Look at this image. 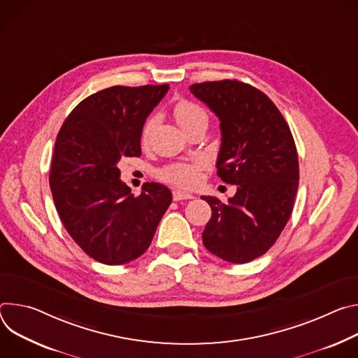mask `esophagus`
Listing matches in <instances>:
<instances>
[{"label": "esophagus", "mask_w": 358, "mask_h": 358, "mask_svg": "<svg viewBox=\"0 0 358 358\" xmlns=\"http://www.w3.org/2000/svg\"><path fill=\"white\" fill-rule=\"evenodd\" d=\"M192 194L187 193V192H183V190H179V189H175L173 190V201H186V199H192Z\"/></svg>", "instance_id": "1"}]
</instances>
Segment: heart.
Returning <instances> with one entry per match:
<instances>
[{"mask_svg":"<svg viewBox=\"0 0 358 358\" xmlns=\"http://www.w3.org/2000/svg\"><path fill=\"white\" fill-rule=\"evenodd\" d=\"M173 115L179 127L186 132L192 127L197 124H208V113L206 110L194 102L182 99L175 103L173 106ZM155 125V117H149L142 128L141 139L143 143L148 142L149 134ZM202 171L201 162H178L165 166L164 169L159 171V178L165 182H171L179 186H193L197 180H199Z\"/></svg>","mask_w":358,"mask_h":358,"instance_id":"obj_1","label":"heart"}]
</instances>
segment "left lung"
Wrapping results in <instances>:
<instances>
[{
  "mask_svg": "<svg viewBox=\"0 0 358 358\" xmlns=\"http://www.w3.org/2000/svg\"><path fill=\"white\" fill-rule=\"evenodd\" d=\"M190 92L219 117L217 176L237 185L226 203L202 196L212 209L203 245L222 260L252 262L279 239L293 212L299 187L293 135L271 99L249 84L224 79L193 84Z\"/></svg>",
  "mask_w": 358,
  "mask_h": 358,
  "instance_id": "left-lung-1",
  "label": "left lung"
}]
</instances>
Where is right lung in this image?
<instances>
[{"label": "right lung", "instance_id": "add662e5", "mask_svg": "<svg viewBox=\"0 0 358 358\" xmlns=\"http://www.w3.org/2000/svg\"><path fill=\"white\" fill-rule=\"evenodd\" d=\"M168 90H102L79 102L58 132L50 172L54 203L73 242L99 263L125 264L143 255L172 202L171 190L155 182L134 196L117 168L124 156H141L146 117Z\"/></svg>", "mask_w": 358, "mask_h": 358}]
</instances>
